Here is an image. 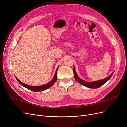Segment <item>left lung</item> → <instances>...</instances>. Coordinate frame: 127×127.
<instances>
[{"instance_id":"1","label":"left lung","mask_w":127,"mask_h":127,"mask_svg":"<svg viewBox=\"0 0 127 127\" xmlns=\"http://www.w3.org/2000/svg\"><path fill=\"white\" fill-rule=\"evenodd\" d=\"M73 71H74L75 78L76 79L78 83H79L80 84H82L83 85L85 86L88 88H97L101 87L102 85H103V84H104L106 82L108 81V80L111 78V77H112V76L113 75L114 73V71H113L110 76L107 77H106L105 78L103 79L98 80H97V81H94L92 82H88L85 81V80H84L79 77L76 72L75 67H74Z\"/></svg>"}]
</instances>
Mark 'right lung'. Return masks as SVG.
I'll use <instances>...</instances> for the list:
<instances>
[{
  "label": "right lung",
  "instance_id": "obj_1",
  "mask_svg": "<svg viewBox=\"0 0 127 127\" xmlns=\"http://www.w3.org/2000/svg\"><path fill=\"white\" fill-rule=\"evenodd\" d=\"M58 67L57 70L56 71V72H55V76L54 77H53V78L52 79V80H51L48 83L46 84H44V85H41V86H30V85H27V84H24L23 83H22V82H21L20 80H19L16 77V79L17 81L18 82V83H20L21 85H22L23 86L25 87V88H28V89L31 90V91H34V92H40V91H43L45 90L48 89V88H50V87H51L53 84H54V83L56 82L57 80V71H58Z\"/></svg>",
  "mask_w": 127,
  "mask_h": 127
}]
</instances>
